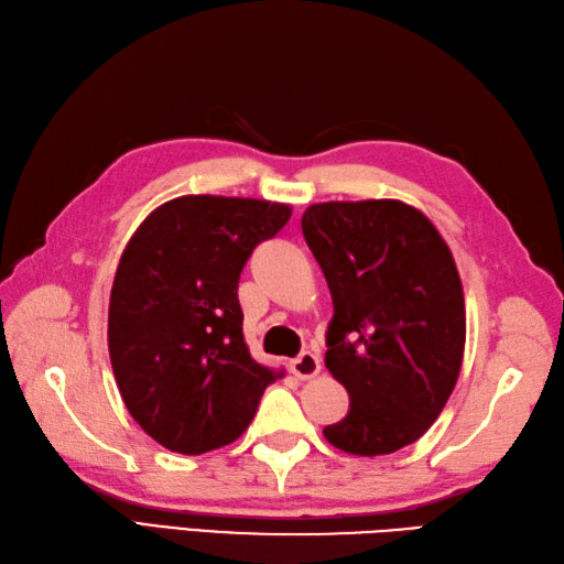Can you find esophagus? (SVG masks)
I'll use <instances>...</instances> for the list:
<instances>
[{
	"mask_svg": "<svg viewBox=\"0 0 564 564\" xmlns=\"http://www.w3.org/2000/svg\"><path fill=\"white\" fill-rule=\"evenodd\" d=\"M319 370H322V360L319 356H314L312 350H303L295 360H291V372L297 379H312L319 375Z\"/></svg>",
	"mask_w": 564,
	"mask_h": 564,
	"instance_id": "1",
	"label": "esophagus"
}]
</instances>
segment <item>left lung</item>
Listing matches in <instances>:
<instances>
[{
  "instance_id": "8db88e82",
  "label": "left lung",
  "mask_w": 564,
  "mask_h": 564,
  "mask_svg": "<svg viewBox=\"0 0 564 564\" xmlns=\"http://www.w3.org/2000/svg\"><path fill=\"white\" fill-rule=\"evenodd\" d=\"M303 235L334 300L324 362L350 397L326 442L356 456L413 444L464 360V288L447 242L397 199L312 204Z\"/></svg>"
}]
</instances>
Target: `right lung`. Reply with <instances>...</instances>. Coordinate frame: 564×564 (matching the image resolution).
<instances>
[{"label": "right lung", "mask_w": 564, "mask_h": 564, "mask_svg": "<svg viewBox=\"0 0 564 564\" xmlns=\"http://www.w3.org/2000/svg\"><path fill=\"white\" fill-rule=\"evenodd\" d=\"M291 206L177 196L141 223L117 267L108 348L127 411L165 449L204 454L238 440L281 372L242 336L238 283Z\"/></svg>", "instance_id": "1"}]
</instances>
